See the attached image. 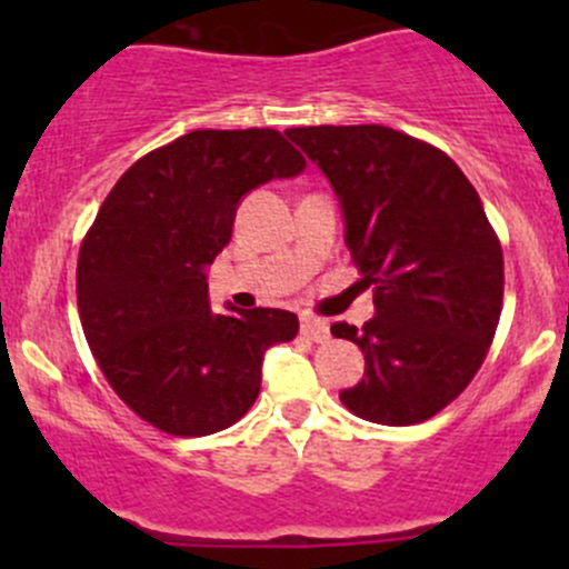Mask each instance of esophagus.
<instances>
[{
	"label": "esophagus",
	"mask_w": 569,
	"mask_h": 569,
	"mask_svg": "<svg viewBox=\"0 0 569 569\" xmlns=\"http://www.w3.org/2000/svg\"><path fill=\"white\" fill-rule=\"evenodd\" d=\"M302 336H308L311 341L317 343H325L330 341V325H327L325 319H317V317H302Z\"/></svg>",
	"instance_id": "esophagus-1"
}]
</instances>
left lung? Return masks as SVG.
Returning <instances> with one entry per match:
<instances>
[{"label":"left lung","instance_id":"obj_1","mask_svg":"<svg viewBox=\"0 0 569 569\" xmlns=\"http://www.w3.org/2000/svg\"><path fill=\"white\" fill-rule=\"evenodd\" d=\"M286 134L330 178L360 283L377 317L336 321L366 358L341 391L386 427L438 416L481 369L503 306V252L479 192L440 148L388 126H302Z\"/></svg>","mask_w":569,"mask_h":569}]
</instances>
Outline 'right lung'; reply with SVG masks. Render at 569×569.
Returning <instances> with one entry per match:
<instances>
[{
  "instance_id": "add662e5",
  "label": "right lung",
  "mask_w": 569,
  "mask_h": 569,
  "mask_svg": "<svg viewBox=\"0 0 569 569\" xmlns=\"http://www.w3.org/2000/svg\"><path fill=\"white\" fill-rule=\"evenodd\" d=\"M302 168L274 129H198L109 189L79 248V319L112 391L151 427L203 438L237 423L263 352L300 330L280 308L211 313L206 267L231 242L242 194Z\"/></svg>"
}]
</instances>
